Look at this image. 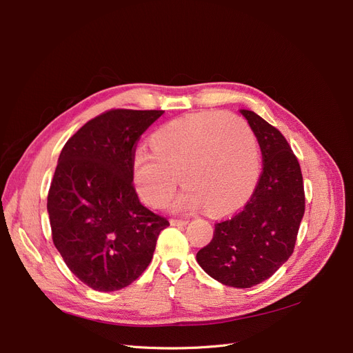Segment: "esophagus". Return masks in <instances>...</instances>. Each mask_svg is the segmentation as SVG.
Returning <instances> with one entry per match:
<instances>
[{
    "label": "esophagus",
    "mask_w": 353,
    "mask_h": 353,
    "mask_svg": "<svg viewBox=\"0 0 353 353\" xmlns=\"http://www.w3.org/2000/svg\"><path fill=\"white\" fill-rule=\"evenodd\" d=\"M187 223H188L187 219H170V225L172 227H184Z\"/></svg>",
    "instance_id": "34e87169"
}]
</instances>
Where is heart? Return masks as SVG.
Here are the masks:
<instances>
[{"mask_svg":"<svg viewBox=\"0 0 353 353\" xmlns=\"http://www.w3.org/2000/svg\"><path fill=\"white\" fill-rule=\"evenodd\" d=\"M152 153L137 150L132 178L145 205L163 208L181 184L187 187L175 212L201 208L228 215L252 197L259 178V150L249 125L240 117L205 112L174 119L150 137Z\"/></svg>","mask_w":353,"mask_h":353,"instance_id":"1","label":"heart"}]
</instances>
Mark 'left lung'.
<instances>
[{
    "label": "left lung",
    "instance_id": "left-lung-1",
    "mask_svg": "<svg viewBox=\"0 0 353 353\" xmlns=\"http://www.w3.org/2000/svg\"><path fill=\"white\" fill-rule=\"evenodd\" d=\"M240 113L258 138L262 174L248 205L215 223L212 241L196 259L223 285L249 288L268 280L292 256L305 191L301 166L283 134L252 110Z\"/></svg>",
    "mask_w": 353,
    "mask_h": 353
}]
</instances>
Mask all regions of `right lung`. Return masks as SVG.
Segmentation results:
<instances>
[{
    "label": "right lung",
    "instance_id": "right-lung-1",
    "mask_svg": "<svg viewBox=\"0 0 353 353\" xmlns=\"http://www.w3.org/2000/svg\"><path fill=\"white\" fill-rule=\"evenodd\" d=\"M162 110L105 112L63 147L48 191L52 241L68 268L97 292L130 285L153 259L169 222L141 205L132 156Z\"/></svg>",
    "mask_w": 353,
    "mask_h": 353
}]
</instances>
